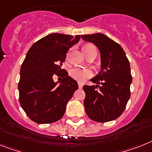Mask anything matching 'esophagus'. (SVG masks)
Here are the masks:
<instances>
[{
    "label": "esophagus",
    "mask_w": 152,
    "mask_h": 152,
    "mask_svg": "<svg viewBox=\"0 0 152 152\" xmlns=\"http://www.w3.org/2000/svg\"><path fill=\"white\" fill-rule=\"evenodd\" d=\"M83 87V85L81 83H80V82H78V88H81Z\"/></svg>",
    "instance_id": "obj_1"
}]
</instances>
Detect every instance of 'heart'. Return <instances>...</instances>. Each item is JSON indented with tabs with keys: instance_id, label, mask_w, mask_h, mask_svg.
Returning a JSON list of instances; mask_svg holds the SVG:
<instances>
[{
	"instance_id": "obj_1",
	"label": "heart",
	"mask_w": 152,
	"mask_h": 152,
	"mask_svg": "<svg viewBox=\"0 0 152 152\" xmlns=\"http://www.w3.org/2000/svg\"><path fill=\"white\" fill-rule=\"evenodd\" d=\"M84 53H87L88 52H89L91 50H96V47L92 45H87L85 46L83 49ZM91 70L88 68H81V67H75V68L72 69L70 72V75L73 77L74 79L77 80L79 81H84L85 78L90 77L91 75Z\"/></svg>"
}]
</instances>
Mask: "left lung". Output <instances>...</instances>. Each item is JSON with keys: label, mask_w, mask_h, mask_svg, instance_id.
<instances>
[{"label": "left lung", "mask_w": 152, "mask_h": 152, "mask_svg": "<svg viewBox=\"0 0 152 152\" xmlns=\"http://www.w3.org/2000/svg\"><path fill=\"white\" fill-rule=\"evenodd\" d=\"M99 50L101 71L91 79L96 85H84L85 112L91 120L105 123L123 113L130 96L132 82L130 62L117 42L102 33L81 35Z\"/></svg>", "instance_id": "8db88e82"}]
</instances>
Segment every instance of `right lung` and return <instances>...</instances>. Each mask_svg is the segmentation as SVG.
<instances>
[{"label":"right lung","mask_w":152,"mask_h":152,"mask_svg":"<svg viewBox=\"0 0 152 152\" xmlns=\"http://www.w3.org/2000/svg\"><path fill=\"white\" fill-rule=\"evenodd\" d=\"M79 40L80 36L52 33L28 50L20 71L18 91L21 106L34 122L51 124L64 116L78 85L61 66L69 49ZM54 74L62 75L63 79L54 83Z\"/></svg>","instance_id":"1"}]
</instances>
